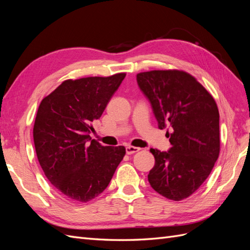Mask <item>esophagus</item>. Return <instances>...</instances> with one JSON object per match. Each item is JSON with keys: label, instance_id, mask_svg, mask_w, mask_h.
<instances>
[{"label": "esophagus", "instance_id": "34e87169", "mask_svg": "<svg viewBox=\"0 0 250 250\" xmlns=\"http://www.w3.org/2000/svg\"><path fill=\"white\" fill-rule=\"evenodd\" d=\"M141 148L139 147H133V146H127L126 147V153L127 154H133L135 152H138V151H140Z\"/></svg>", "mask_w": 250, "mask_h": 250}]
</instances>
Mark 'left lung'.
Returning <instances> with one entry per match:
<instances>
[{
  "label": "left lung",
  "mask_w": 250,
  "mask_h": 250,
  "mask_svg": "<svg viewBox=\"0 0 250 250\" xmlns=\"http://www.w3.org/2000/svg\"><path fill=\"white\" fill-rule=\"evenodd\" d=\"M137 81L151 103L158 128L172 129L169 151L150 149L155 165L148 174L149 184L166 198L186 199L208 177L220 152L217 104L184 71L143 72Z\"/></svg>",
  "instance_id": "8db88e82"
}]
</instances>
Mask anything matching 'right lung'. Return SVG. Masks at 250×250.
I'll list each match as a JSON object with an SVG mask.
<instances>
[{"label": "right lung", "instance_id": "right-lung-1", "mask_svg": "<svg viewBox=\"0 0 250 250\" xmlns=\"http://www.w3.org/2000/svg\"><path fill=\"white\" fill-rule=\"evenodd\" d=\"M125 76L67 79L40 104L33 127L36 155L44 175L67 200L96 198L123 160L124 146H102L89 133Z\"/></svg>", "mask_w": 250, "mask_h": 250}]
</instances>
